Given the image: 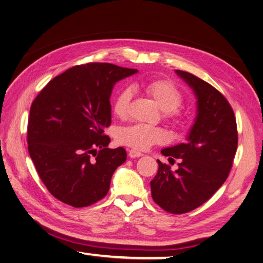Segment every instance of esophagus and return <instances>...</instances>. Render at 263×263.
<instances>
[{
  "label": "esophagus",
  "mask_w": 263,
  "mask_h": 263,
  "mask_svg": "<svg viewBox=\"0 0 263 263\" xmlns=\"http://www.w3.org/2000/svg\"><path fill=\"white\" fill-rule=\"evenodd\" d=\"M142 155H144V154H142L141 152H138L136 149H130V151H128V156H130L131 159H136V157H140Z\"/></svg>",
  "instance_id": "esophagus-1"
}]
</instances>
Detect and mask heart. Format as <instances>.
<instances>
[{"label": "heart", "mask_w": 263, "mask_h": 263, "mask_svg": "<svg viewBox=\"0 0 263 263\" xmlns=\"http://www.w3.org/2000/svg\"><path fill=\"white\" fill-rule=\"evenodd\" d=\"M141 87L161 110H163L165 121L175 126L185 125L186 114L179 108L184 101V97L173 83L166 79H153L142 84ZM131 98L132 93L128 87H123L116 93L112 102V111L118 118L126 117ZM116 139L121 145L133 149L146 151L153 145L163 144L166 136L161 127L132 124L119 128Z\"/></svg>", "instance_id": "1"}]
</instances>
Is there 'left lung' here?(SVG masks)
Returning <instances> with one entry per match:
<instances>
[{
  "mask_svg": "<svg viewBox=\"0 0 263 263\" xmlns=\"http://www.w3.org/2000/svg\"><path fill=\"white\" fill-rule=\"evenodd\" d=\"M198 100V114L187 141L161 153L169 162L179 159L178 169L157 160L151 181L153 200L170 214H184L201 206L227 180L238 146L235 112L224 95L190 72L176 70Z\"/></svg>",
  "mask_w": 263,
  "mask_h": 263,
  "instance_id": "left-lung-1",
  "label": "left lung"
}]
</instances>
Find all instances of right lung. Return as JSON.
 <instances>
[{
    "mask_svg": "<svg viewBox=\"0 0 263 263\" xmlns=\"http://www.w3.org/2000/svg\"><path fill=\"white\" fill-rule=\"evenodd\" d=\"M137 71L110 63L73 66L51 79L32 102L28 153L60 201L80 208L107 195L112 174L126 161L123 147H107L109 99L114 85Z\"/></svg>",
    "mask_w": 263,
    "mask_h": 263,
    "instance_id": "1",
    "label": "right lung"
}]
</instances>
